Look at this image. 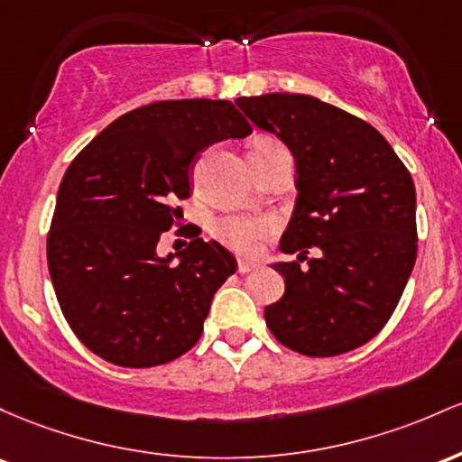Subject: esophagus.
<instances>
[{"mask_svg":"<svg viewBox=\"0 0 462 462\" xmlns=\"http://www.w3.org/2000/svg\"><path fill=\"white\" fill-rule=\"evenodd\" d=\"M259 266V263L255 262V259H237V273H251L255 271V268Z\"/></svg>","mask_w":462,"mask_h":462,"instance_id":"1","label":"esophagus"}]
</instances>
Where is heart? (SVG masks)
<instances>
[{
    "label": "heart",
    "instance_id": "obj_1",
    "mask_svg": "<svg viewBox=\"0 0 462 462\" xmlns=\"http://www.w3.org/2000/svg\"><path fill=\"white\" fill-rule=\"evenodd\" d=\"M274 146V142L271 139H259L255 142V146L251 150H259V148H268ZM273 229V225L268 220H262V217H240V216H231L225 217L216 225V236L225 242L226 246L233 248L237 253H253L257 251L259 242L268 236Z\"/></svg>",
    "mask_w": 462,
    "mask_h": 462
}]
</instances>
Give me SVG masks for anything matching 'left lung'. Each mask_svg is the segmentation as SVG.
Here are the masks:
<instances>
[{"instance_id":"8db88e82","label":"left lung","mask_w":462,"mask_h":462,"mask_svg":"<svg viewBox=\"0 0 462 462\" xmlns=\"http://www.w3.org/2000/svg\"><path fill=\"white\" fill-rule=\"evenodd\" d=\"M236 105L297 163L299 194L279 242L297 262L273 263L286 292L263 310L268 329L310 357L357 349L395 312L417 259L412 176L371 124L319 97L266 93Z\"/></svg>"}]
</instances>
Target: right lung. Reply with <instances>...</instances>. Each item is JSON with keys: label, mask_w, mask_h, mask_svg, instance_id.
Returning <instances> with one entry per match:
<instances>
[{"label": "right lung", "mask_w": 462, "mask_h": 462, "mask_svg": "<svg viewBox=\"0 0 462 462\" xmlns=\"http://www.w3.org/2000/svg\"><path fill=\"white\" fill-rule=\"evenodd\" d=\"M251 124L229 100H165L124 113L69 163L56 196L48 268L67 323L87 349L148 369L199 343L216 290L236 257L196 237L157 253L183 217L189 170L200 152L245 139Z\"/></svg>", "instance_id": "obj_1"}]
</instances>
